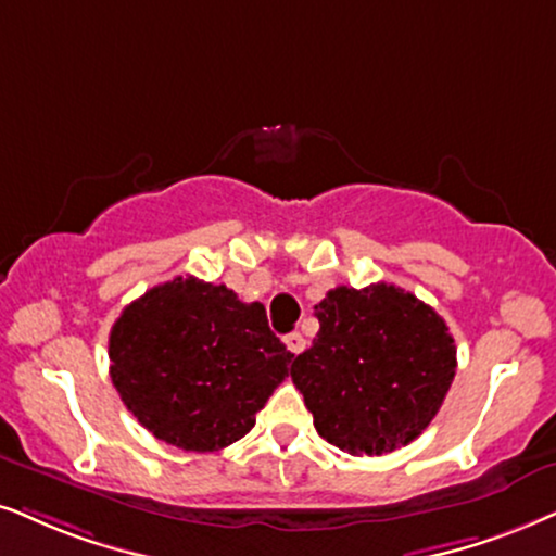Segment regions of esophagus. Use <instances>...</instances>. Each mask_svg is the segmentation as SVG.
<instances>
[{"label":"esophagus","mask_w":556,"mask_h":556,"mask_svg":"<svg viewBox=\"0 0 556 556\" xmlns=\"http://www.w3.org/2000/svg\"><path fill=\"white\" fill-rule=\"evenodd\" d=\"M285 343H287V349H290L294 356H298L300 351L305 349V339H302L300 333H290V336H287V339H285Z\"/></svg>","instance_id":"obj_1"}]
</instances>
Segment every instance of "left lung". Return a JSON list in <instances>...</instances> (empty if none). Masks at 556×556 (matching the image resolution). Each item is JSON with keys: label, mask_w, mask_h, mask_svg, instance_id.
Returning <instances> with one entry per match:
<instances>
[{"label": "left lung", "mask_w": 556, "mask_h": 556, "mask_svg": "<svg viewBox=\"0 0 556 556\" xmlns=\"http://www.w3.org/2000/svg\"><path fill=\"white\" fill-rule=\"evenodd\" d=\"M313 346L292 382L315 431L351 456L410 444L431 424L456 375V346L431 305L395 285L336 287L315 305Z\"/></svg>", "instance_id": "1"}]
</instances>
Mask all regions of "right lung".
<instances>
[{"label": "right lung", "mask_w": 556, "mask_h": 556, "mask_svg": "<svg viewBox=\"0 0 556 556\" xmlns=\"http://www.w3.org/2000/svg\"><path fill=\"white\" fill-rule=\"evenodd\" d=\"M290 351L262 302L177 277L130 302L110 330V377L159 441L217 452L243 439L290 375Z\"/></svg>", "instance_id": "add662e5"}]
</instances>
